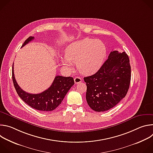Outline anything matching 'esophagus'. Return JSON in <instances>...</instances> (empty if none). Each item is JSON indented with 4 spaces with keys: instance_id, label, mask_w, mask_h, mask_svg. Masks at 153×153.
I'll list each match as a JSON object with an SVG mask.
<instances>
[{
    "instance_id": "34e87169",
    "label": "esophagus",
    "mask_w": 153,
    "mask_h": 153,
    "mask_svg": "<svg viewBox=\"0 0 153 153\" xmlns=\"http://www.w3.org/2000/svg\"><path fill=\"white\" fill-rule=\"evenodd\" d=\"M74 82H75L76 84L79 83L80 82H82V79H81L80 77H76L74 79Z\"/></svg>"
}]
</instances>
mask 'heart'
Segmentation results:
<instances>
[{
  "instance_id": "b5f03b06",
  "label": "heart",
  "mask_w": 153,
  "mask_h": 153,
  "mask_svg": "<svg viewBox=\"0 0 153 153\" xmlns=\"http://www.w3.org/2000/svg\"><path fill=\"white\" fill-rule=\"evenodd\" d=\"M65 54L66 57L61 58L65 67L72 70L73 63H76L80 73L88 75L99 69L106 56V50L102 41L85 38L71 43L67 47Z\"/></svg>"
}]
</instances>
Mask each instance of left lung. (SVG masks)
Segmentation results:
<instances>
[{
  "instance_id": "left-lung-1",
  "label": "left lung",
  "mask_w": 153,
  "mask_h": 153,
  "mask_svg": "<svg viewBox=\"0 0 153 153\" xmlns=\"http://www.w3.org/2000/svg\"><path fill=\"white\" fill-rule=\"evenodd\" d=\"M86 99L95 111H105L125 97L131 81V66L125 52L112 51L94 74L83 78Z\"/></svg>"
}]
</instances>
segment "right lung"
<instances>
[{"mask_svg":"<svg viewBox=\"0 0 153 153\" xmlns=\"http://www.w3.org/2000/svg\"><path fill=\"white\" fill-rule=\"evenodd\" d=\"M34 39V37H29L25 41L22 47ZM12 68L13 84L17 94L30 106L39 111H51L55 110L61 103L71 87L74 84V79L71 77L57 76L47 90L39 94H30L24 91L19 86L15 79L13 65Z\"/></svg>","mask_w":153,"mask_h":153,"instance_id":"right-lung-1","label":"right lung"}]
</instances>
